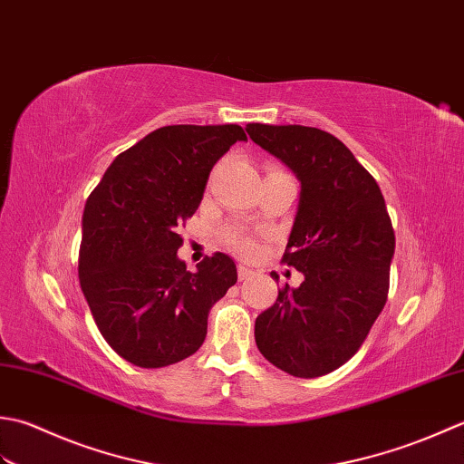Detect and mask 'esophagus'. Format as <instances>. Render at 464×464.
I'll return each instance as SVG.
<instances>
[{
    "instance_id": "34e87169",
    "label": "esophagus",
    "mask_w": 464,
    "mask_h": 464,
    "mask_svg": "<svg viewBox=\"0 0 464 464\" xmlns=\"http://www.w3.org/2000/svg\"><path fill=\"white\" fill-rule=\"evenodd\" d=\"M252 270L248 268V266H244V264H238V278H240V282L242 280H248L250 276H252Z\"/></svg>"
}]
</instances>
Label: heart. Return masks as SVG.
I'll return each mask as SVG.
<instances>
[{"mask_svg": "<svg viewBox=\"0 0 464 464\" xmlns=\"http://www.w3.org/2000/svg\"><path fill=\"white\" fill-rule=\"evenodd\" d=\"M222 242L244 258H252L254 254L258 252L256 236L250 230L242 228V226H228V228L222 232Z\"/></svg>", "mask_w": 464, "mask_h": 464, "instance_id": "obj_1", "label": "heart"}]
</instances>
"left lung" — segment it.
<instances>
[{"instance_id": "obj_1", "label": "left lung", "mask_w": 464, "mask_h": 464, "mask_svg": "<svg viewBox=\"0 0 464 464\" xmlns=\"http://www.w3.org/2000/svg\"><path fill=\"white\" fill-rule=\"evenodd\" d=\"M246 131L302 184L282 262L304 274V282L280 288L256 318V346L292 376H324L351 361L386 304L391 216L376 179L328 131L268 124Z\"/></svg>"}]
</instances>
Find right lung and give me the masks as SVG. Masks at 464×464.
I'll list each match as a JSON object with an SVG mask.
<instances>
[{
	"label": "right lung",
	"mask_w": 464,
	"mask_h": 464,
	"mask_svg": "<svg viewBox=\"0 0 464 464\" xmlns=\"http://www.w3.org/2000/svg\"><path fill=\"white\" fill-rule=\"evenodd\" d=\"M236 124L164 126L121 152L93 188L82 218L80 286L102 336L124 361L162 368L192 356L208 312L238 272L222 252L188 272L179 226L198 210Z\"/></svg>",
	"instance_id": "right-lung-1"
}]
</instances>
